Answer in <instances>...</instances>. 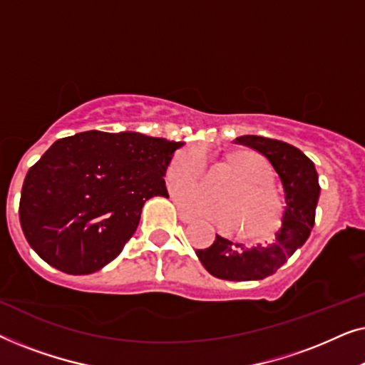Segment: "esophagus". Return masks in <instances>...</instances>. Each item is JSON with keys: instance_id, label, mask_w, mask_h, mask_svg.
Listing matches in <instances>:
<instances>
[{"instance_id": "34e87169", "label": "esophagus", "mask_w": 365, "mask_h": 365, "mask_svg": "<svg viewBox=\"0 0 365 365\" xmlns=\"http://www.w3.org/2000/svg\"><path fill=\"white\" fill-rule=\"evenodd\" d=\"M179 219H181V221H182V222H186V224H187V222H191L194 217H191V216H189V214H187V212H184V211H182V209H179Z\"/></svg>"}]
</instances>
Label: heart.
Masks as SVG:
<instances>
[{"mask_svg":"<svg viewBox=\"0 0 365 365\" xmlns=\"http://www.w3.org/2000/svg\"><path fill=\"white\" fill-rule=\"evenodd\" d=\"M234 168L241 174L242 182L226 192L227 201H214L201 189L194 186L179 187L178 201L187 212L206 217L221 229H237L242 226V234L264 236L276 227L279 221V201L271 191V168L256 153H236L231 158ZM207 166L206 149L191 146L182 149L173 159L168 169L169 184L196 182Z\"/></svg>","mask_w":365,"mask_h":365,"instance_id":"obj_1","label":"heart"}]
</instances>
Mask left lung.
Here are the masks:
<instances>
[{
  "label": "left lung",
  "mask_w": 365,
  "mask_h": 365,
  "mask_svg": "<svg viewBox=\"0 0 365 365\" xmlns=\"http://www.w3.org/2000/svg\"><path fill=\"white\" fill-rule=\"evenodd\" d=\"M242 144L267 159L282 186L281 226L271 242L237 244L216 234L207 249H197L199 261L209 274L226 281H261L277 271L307 241L316 219L321 194L316 166L292 144L262 136H239Z\"/></svg>",
  "instance_id": "obj_1"
}]
</instances>
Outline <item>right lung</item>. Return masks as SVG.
I'll list each match as a JSON object with an SVG mask.
<instances>
[{"label":"right lung","mask_w":365,"mask_h":365,"mask_svg":"<svg viewBox=\"0 0 365 365\" xmlns=\"http://www.w3.org/2000/svg\"><path fill=\"white\" fill-rule=\"evenodd\" d=\"M184 143L134 131H84L58 139L24 178L19 222L43 261L73 276L119 256L144 202L168 197L166 176Z\"/></svg>","instance_id":"1"}]
</instances>
